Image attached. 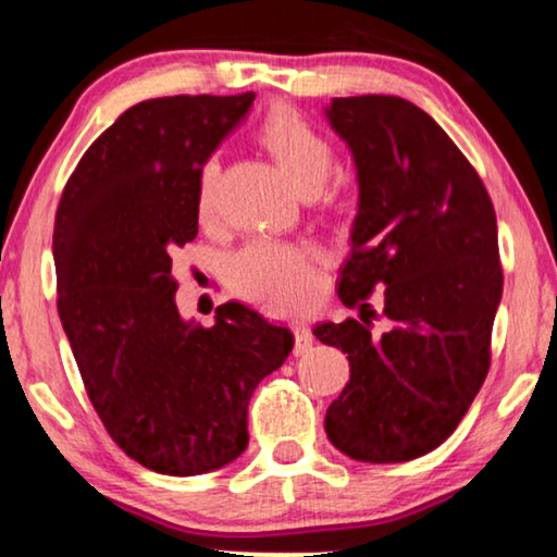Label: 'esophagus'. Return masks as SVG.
<instances>
[{
	"mask_svg": "<svg viewBox=\"0 0 557 557\" xmlns=\"http://www.w3.org/2000/svg\"><path fill=\"white\" fill-rule=\"evenodd\" d=\"M294 355L299 357V355H304V352H309V347H311V342H314V334H311V330L309 326H304V324H296L294 326Z\"/></svg>",
	"mask_w": 557,
	"mask_h": 557,
	"instance_id": "1",
	"label": "esophagus"
}]
</instances>
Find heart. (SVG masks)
Instances as JSON below:
<instances>
[{
	"label": "heart",
	"instance_id": "1",
	"mask_svg": "<svg viewBox=\"0 0 557 557\" xmlns=\"http://www.w3.org/2000/svg\"><path fill=\"white\" fill-rule=\"evenodd\" d=\"M256 141L276 159L301 193H314L330 177L334 166L332 141L292 106H271L256 128ZM218 180V159H202L195 187V208L200 218H210L215 210ZM227 278L235 294L273 314H294L307 309L319 294L314 258L288 243L261 240L243 248L227 263Z\"/></svg>",
	"mask_w": 557,
	"mask_h": 557
}]
</instances>
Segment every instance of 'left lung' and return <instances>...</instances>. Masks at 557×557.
I'll return each instance as SVG.
<instances>
[{
    "instance_id": "left-lung-1",
    "label": "left lung",
    "mask_w": 557,
    "mask_h": 557,
    "mask_svg": "<svg viewBox=\"0 0 557 557\" xmlns=\"http://www.w3.org/2000/svg\"><path fill=\"white\" fill-rule=\"evenodd\" d=\"M330 124L360 180L352 253L339 278L360 319L319 324L349 383L326 410V436L355 461L398 463L433 451L467 416L492 364L505 273L482 177L444 128L400 96L334 98ZM384 294L392 330H371Z\"/></svg>"
}]
</instances>
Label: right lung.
Returning a JSON list of instances; mask_svg holds the SVG:
<instances>
[{
    "label": "right lung",
    "instance_id": "1",
    "mask_svg": "<svg viewBox=\"0 0 557 557\" xmlns=\"http://www.w3.org/2000/svg\"><path fill=\"white\" fill-rule=\"evenodd\" d=\"M256 94L164 96L126 109L86 149L58 202V314L83 385L121 451L166 476L246 451L256 385L294 337L227 301L212 326L182 322L172 258L195 240L202 159Z\"/></svg>",
    "mask_w": 557,
    "mask_h": 557
}]
</instances>
